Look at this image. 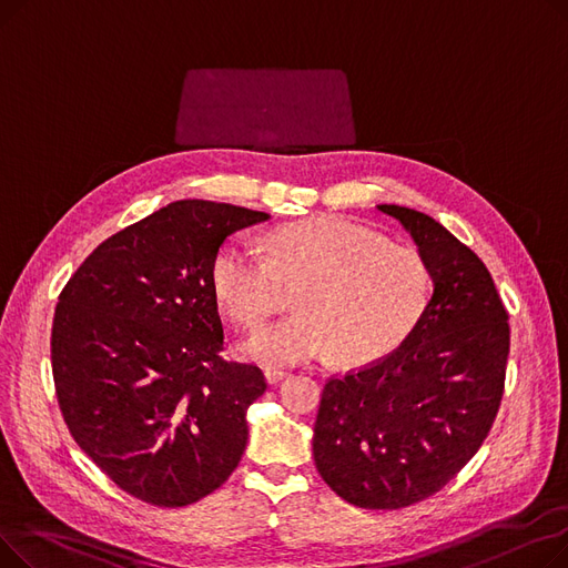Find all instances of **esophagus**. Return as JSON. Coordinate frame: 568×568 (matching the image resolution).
<instances>
[{
    "label": "esophagus",
    "instance_id": "esophagus-1",
    "mask_svg": "<svg viewBox=\"0 0 568 568\" xmlns=\"http://www.w3.org/2000/svg\"><path fill=\"white\" fill-rule=\"evenodd\" d=\"M285 375H287L285 368H276V366H266V368H264V379H266L268 384L281 382Z\"/></svg>",
    "mask_w": 568,
    "mask_h": 568
}]
</instances>
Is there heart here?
Returning <instances> with one entry per match:
<instances>
[{"mask_svg":"<svg viewBox=\"0 0 568 568\" xmlns=\"http://www.w3.org/2000/svg\"><path fill=\"white\" fill-rule=\"evenodd\" d=\"M221 308L260 326L296 292V313L248 336L239 352L262 366L336 352L349 366L392 354L422 320L430 276L422 255L338 216H315L266 236V260L246 244L223 246L212 266Z\"/></svg>","mask_w":568,"mask_h":568,"instance_id":"1","label":"heart"}]
</instances>
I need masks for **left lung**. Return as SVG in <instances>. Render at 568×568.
I'll return each mask as SVG.
<instances>
[{"mask_svg":"<svg viewBox=\"0 0 568 568\" xmlns=\"http://www.w3.org/2000/svg\"><path fill=\"white\" fill-rule=\"evenodd\" d=\"M412 236L433 292L386 359L324 384L313 428L322 479L362 509L437 493L479 452L504 392L509 315L474 251L435 219L377 204Z\"/></svg>","mask_w":568,"mask_h":568,"instance_id":"8db88e82","label":"left lung"}]
</instances>
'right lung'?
<instances>
[{
	"instance_id": "1",
	"label": "right lung",
	"mask_w": 568,
	"mask_h": 568,
	"mask_svg": "<svg viewBox=\"0 0 568 568\" xmlns=\"http://www.w3.org/2000/svg\"><path fill=\"white\" fill-rule=\"evenodd\" d=\"M268 214L176 200L89 255L54 308L59 409L80 449L129 495L186 506L221 488L246 449L257 366L225 362L212 266Z\"/></svg>"
}]
</instances>
